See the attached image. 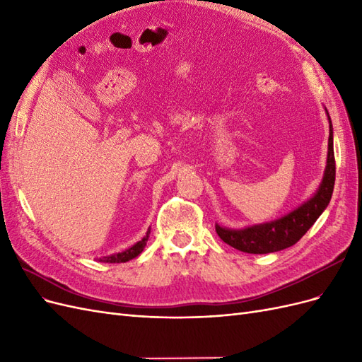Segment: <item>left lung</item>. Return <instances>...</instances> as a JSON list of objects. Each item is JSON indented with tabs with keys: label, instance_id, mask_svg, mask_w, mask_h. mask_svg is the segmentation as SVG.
<instances>
[{
	"label": "left lung",
	"instance_id": "1",
	"mask_svg": "<svg viewBox=\"0 0 362 362\" xmlns=\"http://www.w3.org/2000/svg\"><path fill=\"white\" fill-rule=\"evenodd\" d=\"M326 110V108H325ZM329 120V139H327L326 168L319 189L302 205L294 208L275 221L245 226L242 229L225 228L216 223V233L225 243L246 254H270L287 249L298 243L305 233L314 225L317 218L326 210L332 198L335 184V158H334V133L331 116L326 110Z\"/></svg>",
	"mask_w": 362,
	"mask_h": 362
}]
</instances>
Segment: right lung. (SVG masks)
<instances>
[{
    "instance_id": "add662e5",
    "label": "right lung",
    "mask_w": 362,
    "mask_h": 362,
    "mask_svg": "<svg viewBox=\"0 0 362 362\" xmlns=\"http://www.w3.org/2000/svg\"><path fill=\"white\" fill-rule=\"evenodd\" d=\"M149 234H151V228H148L146 235L141 238L140 242H137L136 245H133V246L122 250V252H116V254L98 258V261H100V262H127L129 259L136 258L137 255L141 254V252H144V249L146 246V242H148V238H149Z\"/></svg>"
}]
</instances>
